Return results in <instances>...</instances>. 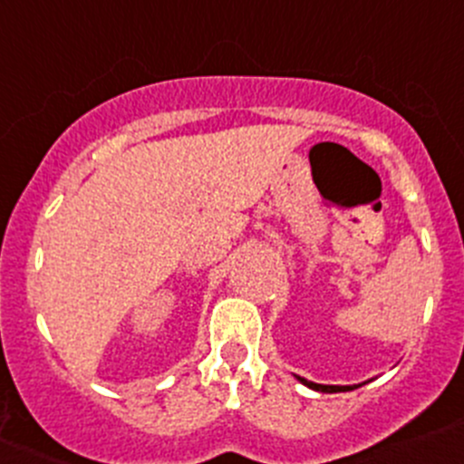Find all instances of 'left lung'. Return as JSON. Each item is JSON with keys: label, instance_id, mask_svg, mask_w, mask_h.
<instances>
[{"label": "left lung", "instance_id": "obj_1", "mask_svg": "<svg viewBox=\"0 0 464 464\" xmlns=\"http://www.w3.org/2000/svg\"><path fill=\"white\" fill-rule=\"evenodd\" d=\"M297 380L302 382V384L308 386V389H313V391H319V393H342V391H353V389H357V386H362V384H353V386L317 384V382H308V380H304V377H297Z\"/></svg>", "mask_w": 464, "mask_h": 464}]
</instances>
